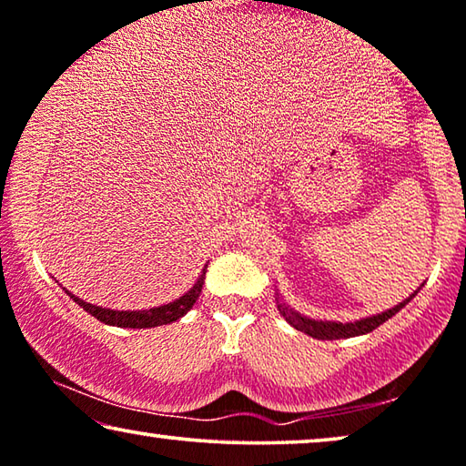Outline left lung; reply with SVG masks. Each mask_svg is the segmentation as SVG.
<instances>
[{
  "mask_svg": "<svg viewBox=\"0 0 466 466\" xmlns=\"http://www.w3.org/2000/svg\"><path fill=\"white\" fill-rule=\"evenodd\" d=\"M414 291L408 299H403L401 304H397L395 308H390V310H384L380 314H373V317H365L361 320H355V323H336V320H314V319H308L304 314H299L293 310L285 304V301H280V296L277 293V306H279V312L283 314L287 323L291 327H296L298 331H304L306 336L310 338H317V339H339V338H355V336H363V333H370L376 329L384 323V320H389L390 317H395V314L401 310V308L408 304L416 298Z\"/></svg>",
  "mask_w": 466,
  "mask_h": 466,
  "instance_id": "8db88e82",
  "label": "left lung"
}]
</instances>
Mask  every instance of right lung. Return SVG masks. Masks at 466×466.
Here are the masks:
<instances>
[{"instance_id":"add662e5","label":"right lung","mask_w":466,"mask_h":466,"mask_svg":"<svg viewBox=\"0 0 466 466\" xmlns=\"http://www.w3.org/2000/svg\"><path fill=\"white\" fill-rule=\"evenodd\" d=\"M205 274H207V266L198 277V280H196L194 287L187 293H183L179 299L170 301V304L149 308V310H111V308L88 304V301L76 298L74 293H69V291H67V296L74 299L77 306L84 308V310H86L88 314H93L96 320H101V323H105V325L128 327V329H147V327L173 323V320H179L183 314H187V310H192V306L196 304V299H198L200 291H202V285H205Z\"/></svg>"}]
</instances>
